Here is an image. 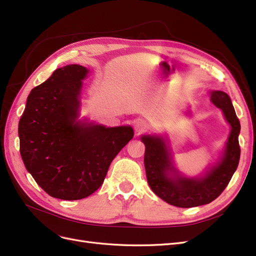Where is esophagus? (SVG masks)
Returning a JSON list of instances; mask_svg holds the SVG:
<instances>
[{"label":"esophagus","instance_id":"obj_1","mask_svg":"<svg viewBox=\"0 0 256 256\" xmlns=\"http://www.w3.org/2000/svg\"><path fill=\"white\" fill-rule=\"evenodd\" d=\"M134 127L136 132H141V131H143L145 129L146 125H145V122L142 120H136L134 122Z\"/></svg>","mask_w":256,"mask_h":256}]
</instances>
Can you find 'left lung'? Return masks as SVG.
Segmentation results:
<instances>
[{"label": "left lung", "instance_id": "left-lung-1", "mask_svg": "<svg viewBox=\"0 0 256 256\" xmlns=\"http://www.w3.org/2000/svg\"><path fill=\"white\" fill-rule=\"evenodd\" d=\"M210 102L223 113L230 130L218 159L198 176H187L177 168L166 134H144V166L147 182L154 194L176 207L209 204L226 188L239 164L240 122L230 96L222 90L209 92ZM191 116V110L184 112Z\"/></svg>", "mask_w": 256, "mask_h": 256}]
</instances>
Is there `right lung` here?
<instances>
[{
  "label": "right lung",
  "mask_w": 256,
  "mask_h": 256,
  "mask_svg": "<svg viewBox=\"0 0 256 256\" xmlns=\"http://www.w3.org/2000/svg\"><path fill=\"white\" fill-rule=\"evenodd\" d=\"M88 72L78 64L58 68L30 90L19 122L23 164L52 198L74 200L92 194L134 134L129 125L106 127L80 118Z\"/></svg>",
  "instance_id": "obj_1"
}]
</instances>
